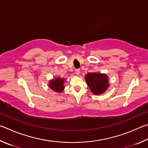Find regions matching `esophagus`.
<instances>
[{"instance_id":"34e87169","label":"esophagus","mask_w":148,"mask_h":148,"mask_svg":"<svg viewBox=\"0 0 148 148\" xmlns=\"http://www.w3.org/2000/svg\"><path fill=\"white\" fill-rule=\"evenodd\" d=\"M75 73L77 75H79L80 74V69H75Z\"/></svg>"}]
</instances>
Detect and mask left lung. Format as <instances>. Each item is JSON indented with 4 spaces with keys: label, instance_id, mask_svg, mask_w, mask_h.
Instances as JSON below:
<instances>
[{
    "label": "left lung",
    "instance_id": "1",
    "mask_svg": "<svg viewBox=\"0 0 148 148\" xmlns=\"http://www.w3.org/2000/svg\"><path fill=\"white\" fill-rule=\"evenodd\" d=\"M85 79L92 92L95 95L102 94L109 86L108 77L105 74L89 73L85 77Z\"/></svg>",
    "mask_w": 148,
    "mask_h": 148
}]
</instances>
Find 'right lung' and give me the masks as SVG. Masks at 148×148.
I'll use <instances>...</instances> for the list:
<instances>
[{
  "label": "right lung",
  "mask_w": 148,
  "mask_h": 148,
  "mask_svg": "<svg viewBox=\"0 0 148 148\" xmlns=\"http://www.w3.org/2000/svg\"><path fill=\"white\" fill-rule=\"evenodd\" d=\"M49 86L52 90L56 92H61L64 90V79L62 78H56L55 80L49 82Z\"/></svg>",
  "instance_id": "add662e5"
}]
</instances>
